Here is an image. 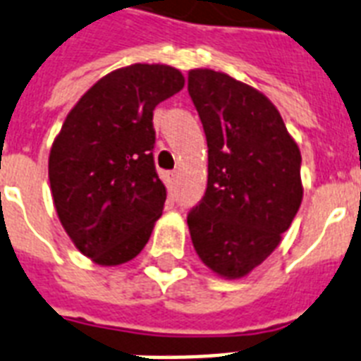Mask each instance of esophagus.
I'll return each instance as SVG.
<instances>
[{
    "instance_id": "34e87169",
    "label": "esophagus",
    "mask_w": 361,
    "mask_h": 361,
    "mask_svg": "<svg viewBox=\"0 0 361 361\" xmlns=\"http://www.w3.org/2000/svg\"><path fill=\"white\" fill-rule=\"evenodd\" d=\"M178 178H180V172H178V171L169 172V183H171V185H176V181H178Z\"/></svg>"
}]
</instances>
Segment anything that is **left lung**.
Segmentation results:
<instances>
[{"label": "left lung", "instance_id": "1", "mask_svg": "<svg viewBox=\"0 0 361 361\" xmlns=\"http://www.w3.org/2000/svg\"><path fill=\"white\" fill-rule=\"evenodd\" d=\"M187 90L207 140V187L187 215L196 254L241 278L263 263L302 202L300 150L274 105L213 70H190Z\"/></svg>", "mask_w": 361, "mask_h": 361}]
</instances>
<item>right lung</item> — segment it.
<instances>
[{"mask_svg": "<svg viewBox=\"0 0 361 361\" xmlns=\"http://www.w3.org/2000/svg\"><path fill=\"white\" fill-rule=\"evenodd\" d=\"M180 70H114L64 120L49 154L55 209L75 247L99 265L133 259L163 213L166 189L154 163V109L183 89Z\"/></svg>", "mask_w": 361, "mask_h": 361, "instance_id": "1", "label": "right lung"}]
</instances>
